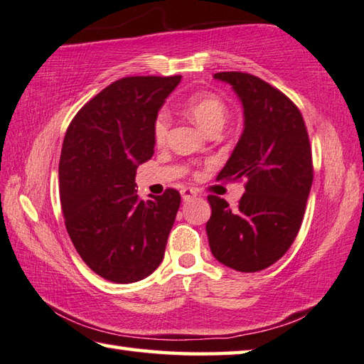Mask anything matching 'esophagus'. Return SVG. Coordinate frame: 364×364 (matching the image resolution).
Segmentation results:
<instances>
[{
    "mask_svg": "<svg viewBox=\"0 0 364 364\" xmlns=\"http://www.w3.org/2000/svg\"><path fill=\"white\" fill-rule=\"evenodd\" d=\"M196 196H197V189H194V188H183L181 189V197L184 202L191 200V198H194Z\"/></svg>",
    "mask_w": 364,
    "mask_h": 364,
    "instance_id": "1",
    "label": "esophagus"
}]
</instances>
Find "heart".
Listing matches in <instances>:
<instances>
[{
    "mask_svg": "<svg viewBox=\"0 0 364 364\" xmlns=\"http://www.w3.org/2000/svg\"><path fill=\"white\" fill-rule=\"evenodd\" d=\"M184 112L202 127L203 131L211 132L215 129H220L224 126L227 115H229V107L225 101L218 95L213 92H197L192 95L186 102H184ZM170 127V117L166 112H161L154 119L153 135L154 141L158 145H162L167 139Z\"/></svg>",
    "mask_w": 364,
    "mask_h": 364,
    "instance_id": "obj_1",
    "label": "heart"
}]
</instances>
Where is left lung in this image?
I'll list each match as a JSON object with an SVG mask.
<instances>
[{"label": "left lung", "mask_w": 364, "mask_h": 364, "mask_svg": "<svg viewBox=\"0 0 364 364\" xmlns=\"http://www.w3.org/2000/svg\"><path fill=\"white\" fill-rule=\"evenodd\" d=\"M230 83L245 110V131L218 175L219 181H245L237 208L208 196L210 247L223 265L241 273L272 267L300 230L312 176L309 135L298 107L262 78L218 73Z\"/></svg>", "instance_id": "obj_1"}]
</instances>
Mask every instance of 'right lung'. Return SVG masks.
Segmentation results:
<instances>
[{
  "mask_svg": "<svg viewBox=\"0 0 364 364\" xmlns=\"http://www.w3.org/2000/svg\"><path fill=\"white\" fill-rule=\"evenodd\" d=\"M181 75L124 77L78 110L64 135L60 198L78 255L107 281L145 279L161 265L180 192L141 200L135 172L154 153L153 126Z\"/></svg>",
  "mask_w": 364,
  "mask_h": 364,
  "instance_id": "add662e5",
  "label": "right lung"
}]
</instances>
